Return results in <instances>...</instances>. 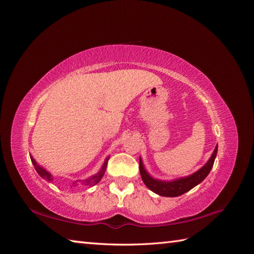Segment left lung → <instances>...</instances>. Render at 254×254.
Returning a JSON list of instances; mask_svg holds the SVG:
<instances>
[{
	"label": "left lung",
	"instance_id": "obj_1",
	"mask_svg": "<svg viewBox=\"0 0 254 254\" xmlns=\"http://www.w3.org/2000/svg\"><path fill=\"white\" fill-rule=\"evenodd\" d=\"M217 148H218V146L216 145V147H215L214 152L212 153V157L210 158V160L207 161L206 164L202 168H200L198 172H196L195 174L190 175L189 177H186V178L177 179V180L171 181V182L160 181V180H156V179L151 178V177L147 174V172L145 171V168L142 164V160L140 159L141 177L145 183V186L147 187L150 190H152L153 193H156L160 196H164V197L180 196L184 193H187V191H189L193 188H195L197 184L202 182L206 178V176L209 175V173L212 170L215 158H216Z\"/></svg>",
	"mask_w": 254,
	"mask_h": 254
}]
</instances>
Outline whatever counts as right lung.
<instances>
[{"label": "right lung", "instance_id": "1", "mask_svg": "<svg viewBox=\"0 0 254 254\" xmlns=\"http://www.w3.org/2000/svg\"><path fill=\"white\" fill-rule=\"evenodd\" d=\"M30 159H32V162H33V164H34V166H35V170L37 171V173L39 174V175L42 177L43 179L48 180V181H52V180H53V178H52V175H51L50 173H48L47 171H45L44 168H42L41 166L38 165V164L36 163V161L33 159V157H30ZM108 160H109V158H107V159H106L105 163H104V165H103V168H102L101 172H99L98 174L94 175L93 177H91V178L86 179V180L74 181V182H73V184H78V182H79L80 184H84V186H94V184L98 183L99 181H101V179L103 178V176L105 175L106 168H107V164H108Z\"/></svg>", "mask_w": 254, "mask_h": 254}]
</instances>
